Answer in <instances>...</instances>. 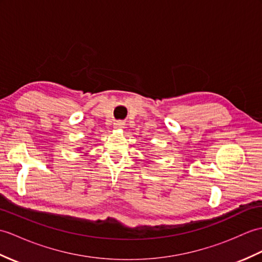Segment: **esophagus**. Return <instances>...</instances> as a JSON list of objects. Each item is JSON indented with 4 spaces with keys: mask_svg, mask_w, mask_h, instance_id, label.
Segmentation results:
<instances>
[{
    "mask_svg": "<svg viewBox=\"0 0 262 262\" xmlns=\"http://www.w3.org/2000/svg\"><path fill=\"white\" fill-rule=\"evenodd\" d=\"M124 125H125L124 121H121V120H116V121H115V123H114V127H115V128H117V129L123 128Z\"/></svg>",
    "mask_w": 262,
    "mask_h": 262,
    "instance_id": "esophagus-1",
    "label": "esophagus"
}]
</instances>
